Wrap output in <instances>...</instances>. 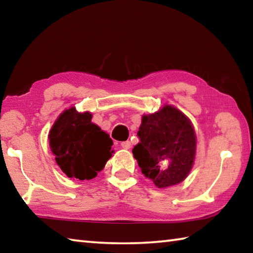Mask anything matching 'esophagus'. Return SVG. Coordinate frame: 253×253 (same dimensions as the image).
<instances>
[{
  "label": "esophagus",
  "mask_w": 253,
  "mask_h": 253,
  "mask_svg": "<svg viewBox=\"0 0 253 253\" xmlns=\"http://www.w3.org/2000/svg\"><path fill=\"white\" fill-rule=\"evenodd\" d=\"M121 146H122V148H124V149H129L130 146H131V144H130L129 140H126V142H122V143H121Z\"/></svg>",
  "instance_id": "1"
}]
</instances>
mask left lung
Segmentation results:
<instances>
[{"instance_id": "1", "label": "left lung", "mask_w": 253, "mask_h": 253, "mask_svg": "<svg viewBox=\"0 0 253 253\" xmlns=\"http://www.w3.org/2000/svg\"><path fill=\"white\" fill-rule=\"evenodd\" d=\"M139 143L132 148L145 176L157 187L181 183L193 166L196 137L185 115L172 106H165L142 119L137 132Z\"/></svg>"}]
</instances>
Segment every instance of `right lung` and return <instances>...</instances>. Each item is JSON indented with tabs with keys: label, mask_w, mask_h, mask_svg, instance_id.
<instances>
[{
	"label": "right lung",
	"mask_w": 253,
	"mask_h": 253,
	"mask_svg": "<svg viewBox=\"0 0 253 253\" xmlns=\"http://www.w3.org/2000/svg\"><path fill=\"white\" fill-rule=\"evenodd\" d=\"M91 118L72 107L60 115L49 134L57 164L67 176L80 181L96 177L113 154V140Z\"/></svg>",
	"instance_id": "right-lung-1"
}]
</instances>
